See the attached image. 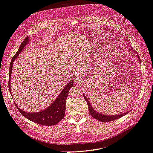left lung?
<instances>
[{
  "mask_svg": "<svg viewBox=\"0 0 153 153\" xmlns=\"http://www.w3.org/2000/svg\"><path fill=\"white\" fill-rule=\"evenodd\" d=\"M128 43V42H127ZM128 44V48L132 50V51H134V49H132L131 47L130 46L129 43ZM138 57V59L139 60V62H140V57L138 56V55L137 53L135 54ZM83 96H84V98L85 99V100L86 101L88 105V108H89V110H90V115L94 117V118H96V120H98L99 121H101V122H110V121H112V120H114L116 119H118V118H120L121 117H123V116H125L126 114H127L128 113L130 112V111H128V112H126L125 113L123 114H116V115H107V114H102L100 112H97L96 110H95V109L92 107V105H91L90 102L88 100V99L87 98V97H85V96L84 95V94H83Z\"/></svg>",
  "mask_w": 153,
  "mask_h": 153,
  "instance_id": "8db88e82",
  "label": "left lung"
}]
</instances>
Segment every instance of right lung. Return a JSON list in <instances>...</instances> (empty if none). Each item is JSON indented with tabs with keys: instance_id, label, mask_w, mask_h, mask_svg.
<instances>
[{
	"instance_id": "add662e5",
	"label": "right lung",
	"mask_w": 153,
	"mask_h": 153,
	"mask_svg": "<svg viewBox=\"0 0 153 153\" xmlns=\"http://www.w3.org/2000/svg\"><path fill=\"white\" fill-rule=\"evenodd\" d=\"M29 42V37H27L23 41V42L21 43V45L19 47L18 51L16 53L15 56L13 57L11 60L10 65L9 67V88L10 94L12 95L10 90V79H11V74H12V69L13 63L17 57L21 53L22 50H23L28 43ZM74 86V80H71L70 82L66 85L62 91L59 93V95L55 100L54 102L48 106L45 109L37 112H29L23 111L20 108L18 107L17 104L15 103V105L18 110L20 112L22 115L25 116L26 118L29 120L34 122L35 123L39 124L45 125V126H53L57 124L60 120H62L64 117L65 112V104L66 100L68 98V92L70 88ZM13 98V96H12Z\"/></svg>"
}]
</instances>
